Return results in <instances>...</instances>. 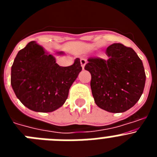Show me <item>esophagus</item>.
Returning <instances> with one entry per match:
<instances>
[{"label": "esophagus", "mask_w": 157, "mask_h": 157, "mask_svg": "<svg viewBox=\"0 0 157 157\" xmlns=\"http://www.w3.org/2000/svg\"><path fill=\"white\" fill-rule=\"evenodd\" d=\"M80 63H81V66L82 67V69H84L86 63V59H84V58H82V59H80Z\"/></svg>", "instance_id": "34e87169"}]
</instances>
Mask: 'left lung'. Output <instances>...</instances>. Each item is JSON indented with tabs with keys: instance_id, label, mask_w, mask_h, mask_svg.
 Segmentation results:
<instances>
[{
	"instance_id": "left-lung-1",
	"label": "left lung",
	"mask_w": 157,
	"mask_h": 157,
	"mask_svg": "<svg viewBox=\"0 0 157 157\" xmlns=\"http://www.w3.org/2000/svg\"><path fill=\"white\" fill-rule=\"evenodd\" d=\"M108 59L91 57L85 70L91 74L90 86L96 105L112 113L132 108L143 93V63L132 48L115 43L107 48Z\"/></svg>"
}]
</instances>
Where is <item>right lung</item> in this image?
I'll return each mask as SVG.
<instances>
[{
  "instance_id": "add662e5",
  "label": "right lung",
  "mask_w": 157,
  "mask_h": 157,
  "mask_svg": "<svg viewBox=\"0 0 157 157\" xmlns=\"http://www.w3.org/2000/svg\"><path fill=\"white\" fill-rule=\"evenodd\" d=\"M81 71L79 58L71 66L60 67L52 55L32 41L14 59L11 84L18 99L29 109L50 112L64 104Z\"/></svg>"
}]
</instances>
